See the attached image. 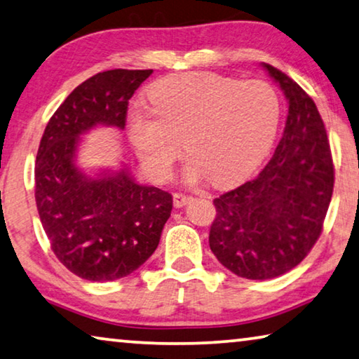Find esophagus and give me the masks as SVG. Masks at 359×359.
Listing matches in <instances>:
<instances>
[{
	"instance_id": "obj_1",
	"label": "esophagus",
	"mask_w": 359,
	"mask_h": 359,
	"mask_svg": "<svg viewBox=\"0 0 359 359\" xmlns=\"http://www.w3.org/2000/svg\"><path fill=\"white\" fill-rule=\"evenodd\" d=\"M172 200H174V206L175 208H182V206H185L187 203L191 200V196L185 195V194H174Z\"/></svg>"
}]
</instances>
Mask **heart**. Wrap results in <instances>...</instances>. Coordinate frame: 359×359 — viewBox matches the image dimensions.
<instances>
[{"mask_svg":"<svg viewBox=\"0 0 359 359\" xmlns=\"http://www.w3.org/2000/svg\"><path fill=\"white\" fill-rule=\"evenodd\" d=\"M148 96L151 106L135 104L128 112L127 133L158 179L170 174L184 153L182 142L194 156L189 179H237L266 156L280 124L279 95L263 80L180 74L151 85Z\"/></svg>","mask_w":359,"mask_h":359,"instance_id":"b5f03b06","label":"heart"}]
</instances>
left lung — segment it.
<instances>
[{
    "instance_id": "left-lung-1",
    "label": "left lung",
    "mask_w": 359,
    "mask_h": 359,
    "mask_svg": "<svg viewBox=\"0 0 359 359\" xmlns=\"http://www.w3.org/2000/svg\"><path fill=\"white\" fill-rule=\"evenodd\" d=\"M288 101L283 135L256 177L214 198L210 247L224 267L251 280L274 279L318 242L334 191V163L311 96L263 64Z\"/></svg>"
}]
</instances>
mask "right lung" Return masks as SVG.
Segmentation results:
<instances>
[{"instance_id": "1", "label": "right lung", "mask_w": 359, "mask_h": 359, "mask_svg": "<svg viewBox=\"0 0 359 359\" xmlns=\"http://www.w3.org/2000/svg\"><path fill=\"white\" fill-rule=\"evenodd\" d=\"M112 69L80 83L51 116L35 163V201L53 253L92 282L122 279L158 248L172 195L137 184L130 172L87 177L76 165L80 135L96 126L126 127L128 100L151 76Z\"/></svg>"}]
</instances>
